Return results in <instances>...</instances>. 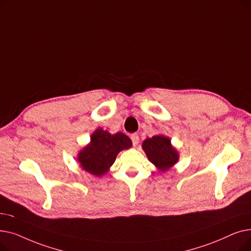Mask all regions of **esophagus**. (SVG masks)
Masks as SVG:
<instances>
[{"label": "esophagus", "instance_id": "34e87169", "mask_svg": "<svg viewBox=\"0 0 251 251\" xmlns=\"http://www.w3.org/2000/svg\"><path fill=\"white\" fill-rule=\"evenodd\" d=\"M130 138H131V141H132L133 146H137L138 142H139V136L137 133H133L130 135Z\"/></svg>", "mask_w": 251, "mask_h": 251}]
</instances>
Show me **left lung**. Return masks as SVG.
Instances as JSON below:
<instances>
[{"mask_svg": "<svg viewBox=\"0 0 251 251\" xmlns=\"http://www.w3.org/2000/svg\"><path fill=\"white\" fill-rule=\"evenodd\" d=\"M142 149L149 160L163 172L170 169L178 161V152L171 146L168 137L155 135L143 141Z\"/></svg>", "mask_w": 251, "mask_h": 251, "instance_id": "1", "label": "left lung"}]
</instances>
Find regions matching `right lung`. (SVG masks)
I'll return each instance as SVG.
<instances>
[{"label": "right lung", "instance_id": "right-lung-1", "mask_svg": "<svg viewBox=\"0 0 251 251\" xmlns=\"http://www.w3.org/2000/svg\"><path fill=\"white\" fill-rule=\"evenodd\" d=\"M90 139L88 146L79 152L78 162L82 169L96 176L107 173L119 151L132 146L127 135L120 132L110 134L102 129L96 130Z\"/></svg>", "mask_w": 251, "mask_h": 251}]
</instances>
